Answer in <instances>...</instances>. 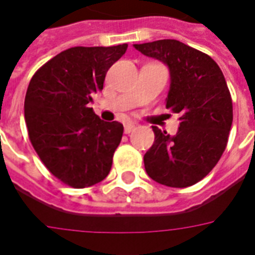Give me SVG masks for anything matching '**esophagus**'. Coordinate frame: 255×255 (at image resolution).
<instances>
[{
	"label": "esophagus",
	"instance_id": "1",
	"mask_svg": "<svg viewBox=\"0 0 255 255\" xmlns=\"http://www.w3.org/2000/svg\"><path fill=\"white\" fill-rule=\"evenodd\" d=\"M136 128V126L135 124H132V123H129V124H126V127H124V132L126 133H131Z\"/></svg>",
	"mask_w": 255,
	"mask_h": 255
}]
</instances>
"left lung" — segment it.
I'll use <instances>...</instances> for the list:
<instances>
[{
    "mask_svg": "<svg viewBox=\"0 0 255 255\" xmlns=\"http://www.w3.org/2000/svg\"><path fill=\"white\" fill-rule=\"evenodd\" d=\"M133 47L169 66L166 109L180 116L175 136L152 127L155 140L144 154V169L162 185H195L216 166L227 146L233 100L223 73L211 56L174 39Z\"/></svg>",
    "mask_w": 255,
    "mask_h": 255,
    "instance_id": "1",
    "label": "left lung"
}]
</instances>
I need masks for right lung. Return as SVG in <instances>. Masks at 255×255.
<instances>
[{
  "instance_id": "right-lung-1",
  "label": "right lung",
  "mask_w": 255,
  "mask_h": 255,
  "mask_svg": "<svg viewBox=\"0 0 255 255\" xmlns=\"http://www.w3.org/2000/svg\"><path fill=\"white\" fill-rule=\"evenodd\" d=\"M127 47H71L29 81L24 101L28 136L43 165L65 185L92 186L111 171L124 127L103 122L89 103Z\"/></svg>"
}]
</instances>
